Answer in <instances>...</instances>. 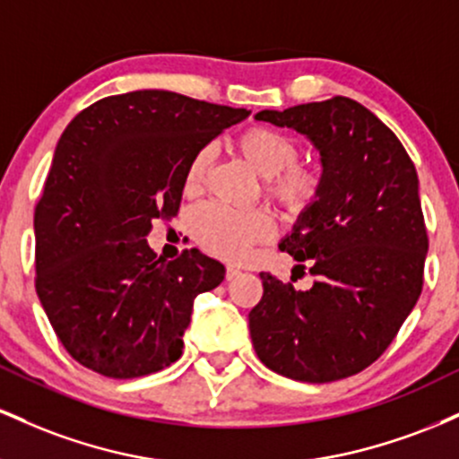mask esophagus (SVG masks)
I'll return each mask as SVG.
<instances>
[{
	"label": "esophagus",
	"instance_id": "34e87169",
	"mask_svg": "<svg viewBox=\"0 0 459 459\" xmlns=\"http://www.w3.org/2000/svg\"><path fill=\"white\" fill-rule=\"evenodd\" d=\"M239 273H241L239 267H235V265H229V267H226V281H235V278L239 276Z\"/></svg>",
	"mask_w": 459,
	"mask_h": 459
}]
</instances>
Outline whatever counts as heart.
Masks as SVG:
<instances>
[{
  "label": "heart",
  "instance_id": "b5f03b06",
  "mask_svg": "<svg viewBox=\"0 0 459 459\" xmlns=\"http://www.w3.org/2000/svg\"><path fill=\"white\" fill-rule=\"evenodd\" d=\"M237 149L259 175L270 178V192L289 212H302L317 198L321 178L310 168L293 166L298 144L287 134L272 127H250L237 138ZM212 163L213 151L209 146L194 152L183 177L186 194L203 189ZM189 229L204 250L220 259L239 261L252 246L272 237L273 222L261 209H233L209 203L192 213Z\"/></svg>",
  "mask_w": 459,
  "mask_h": 459
}]
</instances>
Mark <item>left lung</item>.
Segmentation results:
<instances>
[{
  "label": "left lung",
  "instance_id": "8db88e82",
  "mask_svg": "<svg viewBox=\"0 0 459 459\" xmlns=\"http://www.w3.org/2000/svg\"><path fill=\"white\" fill-rule=\"evenodd\" d=\"M255 118L315 146L321 187L281 241L293 259L310 261L317 281L299 291L261 272L263 298L247 315L252 345L284 377L343 380L382 356L423 289L428 230L414 163L354 99L263 109Z\"/></svg>",
  "mask_w": 459,
  "mask_h": 459
}]
</instances>
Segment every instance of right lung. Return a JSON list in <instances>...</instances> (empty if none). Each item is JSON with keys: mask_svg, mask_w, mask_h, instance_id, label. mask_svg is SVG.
I'll return each mask as SVG.
<instances>
[{"mask_svg": "<svg viewBox=\"0 0 459 459\" xmlns=\"http://www.w3.org/2000/svg\"><path fill=\"white\" fill-rule=\"evenodd\" d=\"M247 114L135 91L68 123L34 213L36 293L79 365L129 380L181 358L194 299L226 270L196 247L157 259L146 235L177 215L194 152Z\"/></svg>", "mask_w": 459, "mask_h": 459, "instance_id": "add662e5", "label": "right lung"}]
</instances>
